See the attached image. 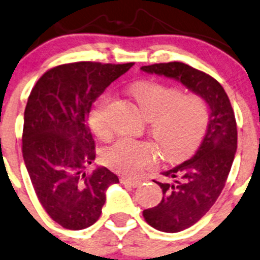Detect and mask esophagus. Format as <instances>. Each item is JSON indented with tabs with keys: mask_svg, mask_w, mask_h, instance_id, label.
<instances>
[{
	"mask_svg": "<svg viewBox=\"0 0 260 260\" xmlns=\"http://www.w3.org/2000/svg\"><path fill=\"white\" fill-rule=\"evenodd\" d=\"M121 183H123V184H125V185H129V187H133V188L138 187V185L142 184L141 180L133 179V178H127V177H122Z\"/></svg>",
	"mask_w": 260,
	"mask_h": 260,
	"instance_id": "1",
	"label": "esophagus"
}]
</instances>
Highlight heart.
<instances>
[{"mask_svg":"<svg viewBox=\"0 0 260 260\" xmlns=\"http://www.w3.org/2000/svg\"><path fill=\"white\" fill-rule=\"evenodd\" d=\"M142 113L151 121L152 137L167 159H182L201 143L209 122V109L199 94L184 93L176 87L154 81H141L129 89ZM112 95L105 93L89 113V125L98 138L111 135L108 109ZM152 143L121 137L103 153L109 168L125 176H136L157 160Z\"/></svg>","mask_w":260,"mask_h":260,"instance_id":"1","label":"heart"}]
</instances>
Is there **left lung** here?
Segmentation results:
<instances>
[{
    "label": "left lung",
    "instance_id": "obj_1",
    "mask_svg": "<svg viewBox=\"0 0 260 260\" xmlns=\"http://www.w3.org/2000/svg\"><path fill=\"white\" fill-rule=\"evenodd\" d=\"M142 71L173 78L199 94L209 107L207 133L190 159L163 172L157 182L163 198L158 206L144 209L149 225L177 233L196 224L212 208L222 193L237 151V122L231 101L217 80L182 62L143 66Z\"/></svg>",
    "mask_w": 260,
    "mask_h": 260
}]
</instances>
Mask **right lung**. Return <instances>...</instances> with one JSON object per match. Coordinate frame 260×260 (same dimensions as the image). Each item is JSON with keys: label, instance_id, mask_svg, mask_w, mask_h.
Masks as SVG:
<instances>
[{"label": "right lung", "instance_id": "right-lung-1", "mask_svg": "<svg viewBox=\"0 0 260 260\" xmlns=\"http://www.w3.org/2000/svg\"><path fill=\"white\" fill-rule=\"evenodd\" d=\"M132 66H57L29 93L22 133L24 165L43 209L66 229L80 231L97 222L106 190L119 182L106 167L84 172L95 158L87 117L92 103Z\"/></svg>", "mask_w": 260, "mask_h": 260}]
</instances>
